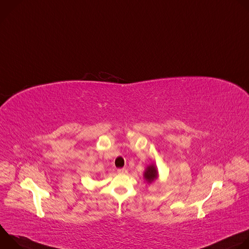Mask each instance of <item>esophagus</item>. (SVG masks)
<instances>
[{
	"label": "esophagus",
	"mask_w": 249,
	"mask_h": 249,
	"mask_svg": "<svg viewBox=\"0 0 249 249\" xmlns=\"http://www.w3.org/2000/svg\"><path fill=\"white\" fill-rule=\"evenodd\" d=\"M117 172L120 174H125L128 172V170H127V168H119V169H117Z\"/></svg>",
	"instance_id": "34e87169"
}]
</instances>
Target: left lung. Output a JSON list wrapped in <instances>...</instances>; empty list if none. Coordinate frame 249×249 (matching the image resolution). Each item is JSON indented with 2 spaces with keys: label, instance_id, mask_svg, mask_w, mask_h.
<instances>
[{
  "label": "left lung",
  "instance_id": "left-lung-1",
  "mask_svg": "<svg viewBox=\"0 0 249 249\" xmlns=\"http://www.w3.org/2000/svg\"><path fill=\"white\" fill-rule=\"evenodd\" d=\"M158 176V171H157V168L155 165H150L147 167L145 173H144V177L145 179L147 180L148 183H152L154 180H156Z\"/></svg>",
  "mask_w": 249,
  "mask_h": 249
}]
</instances>
